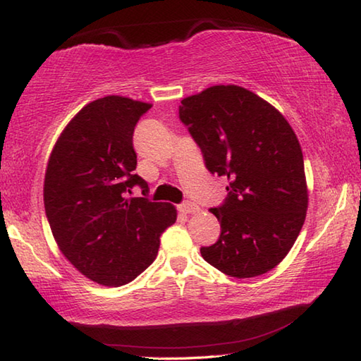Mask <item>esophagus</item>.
Returning a JSON list of instances; mask_svg holds the SVG:
<instances>
[{"mask_svg": "<svg viewBox=\"0 0 361 361\" xmlns=\"http://www.w3.org/2000/svg\"><path fill=\"white\" fill-rule=\"evenodd\" d=\"M178 209H180L181 213L189 214V213H195V212H199V207L195 205L194 202H183L181 205H178Z\"/></svg>", "mask_w": 361, "mask_h": 361, "instance_id": "esophagus-1", "label": "esophagus"}]
</instances>
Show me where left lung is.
<instances>
[{
  "label": "left lung",
  "mask_w": 361,
  "mask_h": 361,
  "mask_svg": "<svg viewBox=\"0 0 361 361\" xmlns=\"http://www.w3.org/2000/svg\"><path fill=\"white\" fill-rule=\"evenodd\" d=\"M180 120L212 173L228 181L214 245L200 247L209 265L233 278L260 276L290 251L307 209L305 162L290 124L271 104L237 85L185 97Z\"/></svg>",
  "instance_id": "left-lung-1"
}]
</instances>
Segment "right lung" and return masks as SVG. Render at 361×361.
I'll return each instance as SVG.
<instances>
[{
	"mask_svg": "<svg viewBox=\"0 0 361 361\" xmlns=\"http://www.w3.org/2000/svg\"><path fill=\"white\" fill-rule=\"evenodd\" d=\"M152 104L106 96L85 106L58 137L45 170L44 205L58 247L97 284L118 287L153 264L176 221L170 203L129 197L148 185L134 170L133 134Z\"/></svg>",
	"mask_w": 361,
	"mask_h": 361,
	"instance_id": "obj_1",
	"label": "right lung"
}]
</instances>
